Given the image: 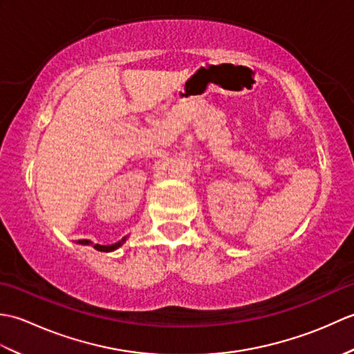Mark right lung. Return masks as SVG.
Returning a JSON list of instances; mask_svg holds the SVG:
<instances>
[{"instance_id": "add662e5", "label": "right lung", "mask_w": 354, "mask_h": 354, "mask_svg": "<svg viewBox=\"0 0 354 354\" xmlns=\"http://www.w3.org/2000/svg\"><path fill=\"white\" fill-rule=\"evenodd\" d=\"M126 239L127 237H123L122 240H120V242H117V243H114V245H106V246H103V245H93V242L91 240H79L77 243H80V245H93L97 251H102V252H111V251H115L117 248H120L122 246L124 242H126Z\"/></svg>"}]
</instances>
